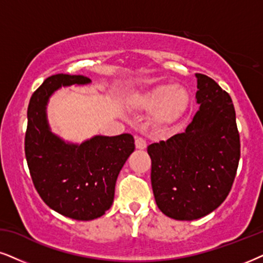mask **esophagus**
<instances>
[{
	"label": "esophagus",
	"mask_w": 263,
	"mask_h": 263,
	"mask_svg": "<svg viewBox=\"0 0 263 263\" xmlns=\"http://www.w3.org/2000/svg\"><path fill=\"white\" fill-rule=\"evenodd\" d=\"M136 148L139 149V151H143V149H145V147H147V142L144 141L142 137H136Z\"/></svg>",
	"instance_id": "obj_1"
}]
</instances>
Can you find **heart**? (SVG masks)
<instances>
[{"mask_svg":"<svg viewBox=\"0 0 263 263\" xmlns=\"http://www.w3.org/2000/svg\"><path fill=\"white\" fill-rule=\"evenodd\" d=\"M127 105L151 110V122L156 127L174 125L183 118L189 107V93L181 85H156L127 97Z\"/></svg>","mask_w":263,"mask_h":263,"instance_id":"1","label":"heart"}]
</instances>
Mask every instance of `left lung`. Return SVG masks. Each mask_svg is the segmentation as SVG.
Segmentation results:
<instances>
[{
  "mask_svg": "<svg viewBox=\"0 0 263 263\" xmlns=\"http://www.w3.org/2000/svg\"><path fill=\"white\" fill-rule=\"evenodd\" d=\"M195 78L200 107L184 132L147 149L156 205L178 221L204 217L224 201L240 158L232 98L209 76Z\"/></svg>",
  "mask_w": 263,
  "mask_h": 263,
  "instance_id": "8db88e82",
  "label": "left lung"
}]
</instances>
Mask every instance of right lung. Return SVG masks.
I'll return each mask as SVG.
<instances>
[{
    "mask_svg": "<svg viewBox=\"0 0 263 263\" xmlns=\"http://www.w3.org/2000/svg\"><path fill=\"white\" fill-rule=\"evenodd\" d=\"M81 75L49 76L34 92L28 107L25 156L36 191L52 210L78 221L101 217L114 201L122 166L135 151L134 136H93L82 143L53 134L47 104L55 91L87 85Z\"/></svg>",
    "mask_w": 263,
    "mask_h": 263,
    "instance_id": "add662e5",
    "label": "right lung"
}]
</instances>
